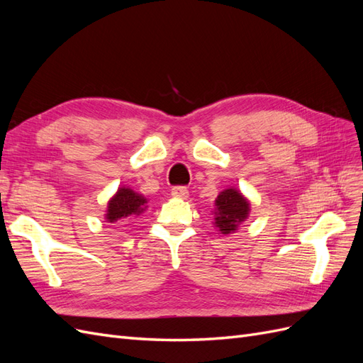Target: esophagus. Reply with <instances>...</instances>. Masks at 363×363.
<instances>
[{
	"mask_svg": "<svg viewBox=\"0 0 363 363\" xmlns=\"http://www.w3.org/2000/svg\"><path fill=\"white\" fill-rule=\"evenodd\" d=\"M171 195L174 196V199L186 200L189 196V191H188V188H184V186H175V188L171 189Z\"/></svg>",
	"mask_w": 363,
	"mask_h": 363,
	"instance_id": "esophagus-1",
	"label": "esophagus"
}]
</instances>
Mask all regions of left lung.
Returning a JSON list of instances; mask_svg holds the SVG:
<instances>
[{
	"label": "left lung",
	"instance_id": "left-lung-1",
	"mask_svg": "<svg viewBox=\"0 0 363 363\" xmlns=\"http://www.w3.org/2000/svg\"><path fill=\"white\" fill-rule=\"evenodd\" d=\"M250 212L251 203L247 196L236 188H225L215 200L213 227L224 236L236 233L240 224L248 219Z\"/></svg>",
	"mask_w": 363,
	"mask_h": 363
}]
</instances>
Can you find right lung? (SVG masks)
Wrapping results in <instances>:
<instances>
[{"instance_id": "1", "label": "right lung", "mask_w": 363, "mask_h": 363, "mask_svg": "<svg viewBox=\"0 0 363 363\" xmlns=\"http://www.w3.org/2000/svg\"><path fill=\"white\" fill-rule=\"evenodd\" d=\"M148 208V200L144 195L128 186H121L107 201L104 219L107 223H125L144 213Z\"/></svg>"}]
</instances>
